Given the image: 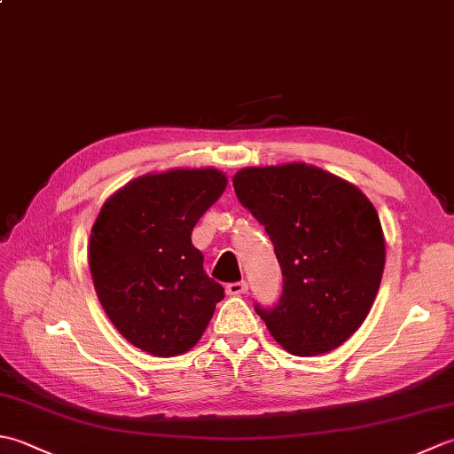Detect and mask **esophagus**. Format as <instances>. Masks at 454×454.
Listing matches in <instances>:
<instances>
[{"mask_svg": "<svg viewBox=\"0 0 454 454\" xmlns=\"http://www.w3.org/2000/svg\"><path fill=\"white\" fill-rule=\"evenodd\" d=\"M226 293H228L230 296H239V294H244V293H247V283H246V281L230 283V285H226Z\"/></svg>", "mask_w": 454, "mask_h": 454, "instance_id": "esophagus-1", "label": "esophagus"}]
</instances>
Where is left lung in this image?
I'll return each instance as SVG.
<instances>
[{
  "label": "left lung",
  "instance_id": "left-lung-1",
  "mask_svg": "<svg viewBox=\"0 0 454 454\" xmlns=\"http://www.w3.org/2000/svg\"><path fill=\"white\" fill-rule=\"evenodd\" d=\"M238 200L275 246L283 271L277 306L255 304L275 341L296 356L322 355L359 330L387 259L372 202L351 183L306 163L246 168Z\"/></svg>",
  "mask_w": 454,
  "mask_h": 454
}]
</instances>
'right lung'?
<instances>
[{"label":"right lung","mask_w":454,"mask_h":454,"mask_svg":"<svg viewBox=\"0 0 454 454\" xmlns=\"http://www.w3.org/2000/svg\"><path fill=\"white\" fill-rule=\"evenodd\" d=\"M224 189L218 169H171L130 181L101 207L90 238L95 293L138 349L156 356L189 351L224 298L191 242Z\"/></svg>","instance_id":"right-lung-1"}]
</instances>
